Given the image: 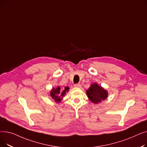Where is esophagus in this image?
Returning <instances> with one entry per match:
<instances>
[{"label":"esophagus","mask_w":147,"mask_h":147,"mask_svg":"<svg viewBox=\"0 0 147 147\" xmlns=\"http://www.w3.org/2000/svg\"><path fill=\"white\" fill-rule=\"evenodd\" d=\"M81 86H82V85H81L80 84H79V83L74 84V87H75V88H80Z\"/></svg>","instance_id":"esophagus-1"}]
</instances>
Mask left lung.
<instances>
[{"mask_svg": "<svg viewBox=\"0 0 147 147\" xmlns=\"http://www.w3.org/2000/svg\"><path fill=\"white\" fill-rule=\"evenodd\" d=\"M86 95L92 102L97 104L105 100L109 96V93L97 83H94L86 90Z\"/></svg>", "mask_w": 147, "mask_h": 147, "instance_id": "8db88e82", "label": "left lung"}]
</instances>
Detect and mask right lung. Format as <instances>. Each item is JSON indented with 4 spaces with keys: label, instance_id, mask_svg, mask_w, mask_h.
Instances as JSON below:
<instances>
[{
    "label": "right lung",
    "instance_id": "add662e5",
    "mask_svg": "<svg viewBox=\"0 0 147 147\" xmlns=\"http://www.w3.org/2000/svg\"><path fill=\"white\" fill-rule=\"evenodd\" d=\"M69 88L68 86H66L64 89H62L60 86H58L57 88H52L51 90L50 91L49 96L55 101L57 103L60 102L63 97L66 94V92L68 91Z\"/></svg>",
    "mask_w": 147,
    "mask_h": 147
}]
</instances>
